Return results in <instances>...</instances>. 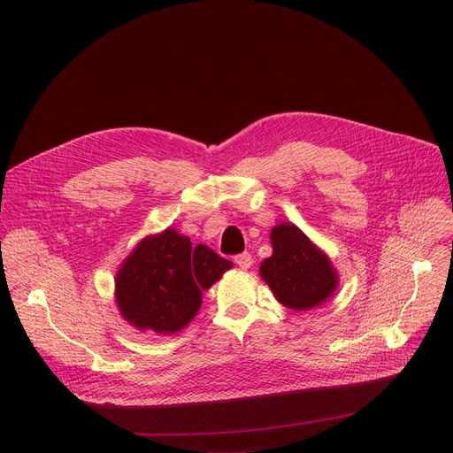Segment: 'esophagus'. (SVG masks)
<instances>
[{"instance_id":"1","label":"esophagus","mask_w":453,"mask_h":453,"mask_svg":"<svg viewBox=\"0 0 453 453\" xmlns=\"http://www.w3.org/2000/svg\"><path fill=\"white\" fill-rule=\"evenodd\" d=\"M234 264H236L240 269L247 271V269L252 265V256H250L249 252H242V254L234 256Z\"/></svg>"}]
</instances>
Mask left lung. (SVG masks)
I'll return each mask as SVG.
<instances>
[{
  "instance_id": "obj_1",
  "label": "left lung",
  "mask_w": 453,
  "mask_h": 453,
  "mask_svg": "<svg viewBox=\"0 0 453 453\" xmlns=\"http://www.w3.org/2000/svg\"><path fill=\"white\" fill-rule=\"evenodd\" d=\"M273 256L262 262L260 276L287 308L304 311L325 304L339 287L328 254L297 226L283 222L271 231Z\"/></svg>"
}]
</instances>
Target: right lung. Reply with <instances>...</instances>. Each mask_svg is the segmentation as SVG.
<instances>
[{
	"label": "right lung",
	"mask_w": 453,
	"mask_h": 453,
	"mask_svg": "<svg viewBox=\"0 0 453 453\" xmlns=\"http://www.w3.org/2000/svg\"><path fill=\"white\" fill-rule=\"evenodd\" d=\"M233 264L204 243L166 227L145 236L121 262L114 280L119 315L140 332L173 335L197 315L203 292Z\"/></svg>",
	"instance_id": "1"
}]
</instances>
